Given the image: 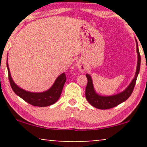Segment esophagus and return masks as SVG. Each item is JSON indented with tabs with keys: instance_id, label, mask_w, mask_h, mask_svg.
<instances>
[{
	"instance_id": "34e87169",
	"label": "esophagus",
	"mask_w": 147,
	"mask_h": 147,
	"mask_svg": "<svg viewBox=\"0 0 147 147\" xmlns=\"http://www.w3.org/2000/svg\"><path fill=\"white\" fill-rule=\"evenodd\" d=\"M77 66L78 68L79 69L80 71H84L86 69V65L84 63V62H82V61H78L77 63Z\"/></svg>"
}]
</instances>
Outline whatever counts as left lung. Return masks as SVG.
I'll use <instances>...</instances> for the list:
<instances>
[{"label":"left lung","instance_id":"1","mask_svg":"<svg viewBox=\"0 0 147 147\" xmlns=\"http://www.w3.org/2000/svg\"><path fill=\"white\" fill-rule=\"evenodd\" d=\"M136 51H137L138 53V62L135 77L132 80V82L128 86V88L124 92H121V93L111 96H99L94 91L91 77L88 74H86V76L88 79V84L86 88V98L88 102L92 106L101 110L110 109V108L115 107V106H118V104L122 103V102L125 101V100H127L130 97L132 92H133L134 86H135L136 79H137L138 73H139L140 67V55L139 50H138L137 41H136Z\"/></svg>","mask_w":147,"mask_h":147}]
</instances>
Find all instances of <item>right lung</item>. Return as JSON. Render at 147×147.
<instances>
[{
    "label": "right lung",
    "mask_w": 147,
    "mask_h": 147,
    "mask_svg": "<svg viewBox=\"0 0 147 147\" xmlns=\"http://www.w3.org/2000/svg\"><path fill=\"white\" fill-rule=\"evenodd\" d=\"M7 66L10 84H11L13 92L27 103L34 106L44 107V106L52 105L55 103L59 98L63 86L66 81V76L65 73H63L59 77H57L55 82H54L53 85L50 89L44 92H41V93H33V92L25 91L16 85L11 76L7 62Z\"/></svg>",
    "instance_id": "add662e5"
}]
</instances>
